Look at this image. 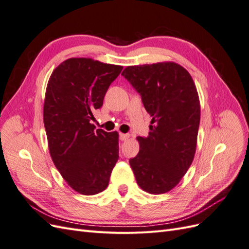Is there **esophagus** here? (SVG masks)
<instances>
[{
  "label": "esophagus",
  "mask_w": 249,
  "mask_h": 249,
  "mask_svg": "<svg viewBox=\"0 0 249 249\" xmlns=\"http://www.w3.org/2000/svg\"><path fill=\"white\" fill-rule=\"evenodd\" d=\"M119 138H120V140L125 141V140H127V139L130 138V135H129V134H123V133H120V134H119Z\"/></svg>",
  "instance_id": "obj_1"
}]
</instances>
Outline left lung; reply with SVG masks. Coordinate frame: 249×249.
Listing matches in <instances>:
<instances>
[{
  "label": "left lung",
  "instance_id": "8db88e82",
  "mask_svg": "<svg viewBox=\"0 0 249 249\" xmlns=\"http://www.w3.org/2000/svg\"><path fill=\"white\" fill-rule=\"evenodd\" d=\"M122 74L153 117L148 136L137 137L139 153L130 165L142 190L166 193L194 159L200 120L196 86L188 71L172 61L126 66Z\"/></svg>",
  "mask_w": 249,
  "mask_h": 249
}]
</instances>
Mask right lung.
<instances>
[{"instance_id": "right-lung-1", "label": "right lung", "mask_w": 249, "mask_h": 249, "mask_svg": "<svg viewBox=\"0 0 249 249\" xmlns=\"http://www.w3.org/2000/svg\"><path fill=\"white\" fill-rule=\"evenodd\" d=\"M122 70L91 58H70L48 82L43 123L50 155L65 182L83 195L106 189L118 160V133L95 131L91 120Z\"/></svg>"}]
</instances>
